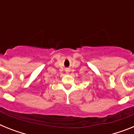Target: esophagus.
<instances>
[{"label": "esophagus", "instance_id": "obj_1", "mask_svg": "<svg viewBox=\"0 0 134 134\" xmlns=\"http://www.w3.org/2000/svg\"><path fill=\"white\" fill-rule=\"evenodd\" d=\"M68 72H69V70H66V72L68 73Z\"/></svg>", "mask_w": 134, "mask_h": 134}]
</instances>
